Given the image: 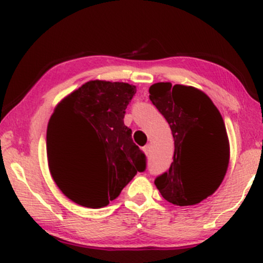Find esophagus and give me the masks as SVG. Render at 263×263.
I'll list each match as a JSON object with an SVG mask.
<instances>
[{"instance_id": "obj_1", "label": "esophagus", "mask_w": 263, "mask_h": 263, "mask_svg": "<svg viewBox=\"0 0 263 263\" xmlns=\"http://www.w3.org/2000/svg\"><path fill=\"white\" fill-rule=\"evenodd\" d=\"M143 152L146 153L147 156L149 155V153H151V146H149V144H147V146H144V147H143Z\"/></svg>"}]
</instances>
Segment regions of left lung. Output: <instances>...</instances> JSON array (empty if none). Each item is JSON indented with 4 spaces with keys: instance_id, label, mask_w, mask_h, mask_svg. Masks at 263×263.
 Wrapping results in <instances>:
<instances>
[{
    "instance_id": "left-lung-1",
    "label": "left lung",
    "mask_w": 263,
    "mask_h": 263,
    "mask_svg": "<svg viewBox=\"0 0 263 263\" xmlns=\"http://www.w3.org/2000/svg\"><path fill=\"white\" fill-rule=\"evenodd\" d=\"M149 100L174 138L173 162L156 178L157 189L174 205L200 203L219 188L228 171L230 144L224 120L209 96L193 86L153 84Z\"/></svg>"
}]
</instances>
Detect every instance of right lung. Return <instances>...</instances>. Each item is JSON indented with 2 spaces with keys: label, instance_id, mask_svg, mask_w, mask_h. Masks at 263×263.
<instances>
[{
  "label": "right lung",
  "instance_id": "right-lung-1",
  "mask_svg": "<svg viewBox=\"0 0 263 263\" xmlns=\"http://www.w3.org/2000/svg\"><path fill=\"white\" fill-rule=\"evenodd\" d=\"M136 93L127 83L91 80L63 99L47 128L49 171L63 194L81 206H106L137 172L146 170V156L123 123ZM87 146L102 161L86 172L71 161L74 146Z\"/></svg>",
  "mask_w": 263,
  "mask_h": 263
}]
</instances>
